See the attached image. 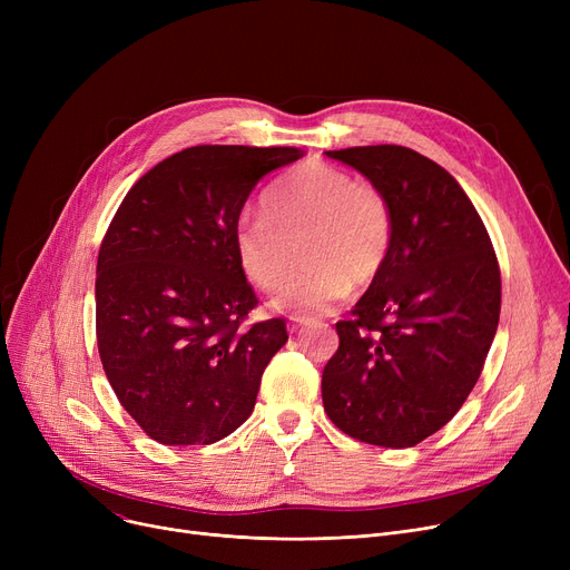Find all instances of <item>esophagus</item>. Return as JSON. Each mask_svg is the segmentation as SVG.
Masks as SVG:
<instances>
[{
    "label": "esophagus",
    "instance_id": "1",
    "mask_svg": "<svg viewBox=\"0 0 570 570\" xmlns=\"http://www.w3.org/2000/svg\"><path fill=\"white\" fill-rule=\"evenodd\" d=\"M309 323V318H301V316H295V318H291V323H288V331L291 333H297V331H303V327Z\"/></svg>",
    "mask_w": 570,
    "mask_h": 570
}]
</instances>
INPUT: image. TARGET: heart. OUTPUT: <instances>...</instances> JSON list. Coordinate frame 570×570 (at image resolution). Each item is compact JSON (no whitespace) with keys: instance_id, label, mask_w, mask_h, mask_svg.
<instances>
[{"instance_id":"obj_1","label":"heart","mask_w":570,"mask_h":570,"mask_svg":"<svg viewBox=\"0 0 570 570\" xmlns=\"http://www.w3.org/2000/svg\"><path fill=\"white\" fill-rule=\"evenodd\" d=\"M261 205L263 215L243 217L233 235L247 279L263 291L279 288L295 269L297 247L307 265L275 295L277 312H331L351 286L379 277L393 243V209L379 187L307 161L279 177Z\"/></svg>"}]
</instances>
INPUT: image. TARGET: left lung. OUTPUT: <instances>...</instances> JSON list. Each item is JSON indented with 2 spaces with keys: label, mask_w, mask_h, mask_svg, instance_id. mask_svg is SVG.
Here are the masks:
<instances>
[{
  "label": "left lung",
  "mask_w": 570,
  "mask_h": 570,
  "mask_svg": "<svg viewBox=\"0 0 570 570\" xmlns=\"http://www.w3.org/2000/svg\"><path fill=\"white\" fill-rule=\"evenodd\" d=\"M325 155L383 191L393 243L379 277L335 325L323 409L357 441L411 448L451 421L483 372L501 312L499 261L481 215L436 161L402 145Z\"/></svg>",
  "instance_id": "obj_1"
}]
</instances>
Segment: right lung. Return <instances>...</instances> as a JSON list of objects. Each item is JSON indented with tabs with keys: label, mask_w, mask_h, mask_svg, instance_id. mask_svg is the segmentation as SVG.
I'll list each match as a JSON object with an SVG mask.
<instances>
[{
	"label": "right lung",
	"mask_w": 570,
	"mask_h": 570,
	"mask_svg": "<svg viewBox=\"0 0 570 570\" xmlns=\"http://www.w3.org/2000/svg\"><path fill=\"white\" fill-rule=\"evenodd\" d=\"M303 155L187 147L119 203L97 261V344L119 404L149 439L207 445L252 415L288 333L284 318L247 323L258 301L233 235L258 179Z\"/></svg>",
	"instance_id": "add662e5"
}]
</instances>
